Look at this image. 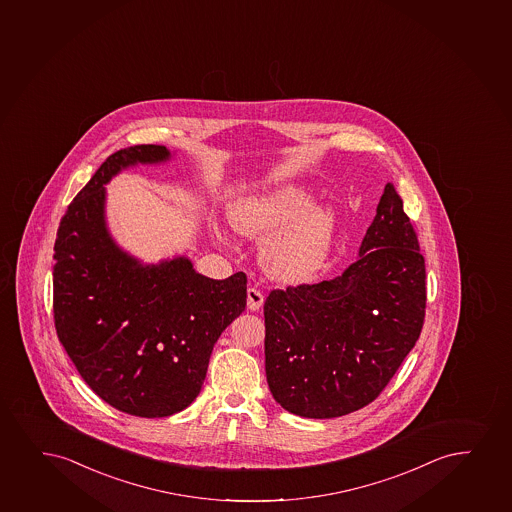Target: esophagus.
Here are the masks:
<instances>
[{
  "label": "esophagus",
  "instance_id": "1",
  "mask_svg": "<svg viewBox=\"0 0 512 512\" xmlns=\"http://www.w3.org/2000/svg\"><path fill=\"white\" fill-rule=\"evenodd\" d=\"M263 303H265V296L258 289L249 287L247 289V308L251 311H258L263 306Z\"/></svg>",
  "mask_w": 512,
  "mask_h": 512
}]
</instances>
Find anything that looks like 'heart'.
Listing matches in <instances>:
<instances>
[{
  "instance_id": "1",
  "label": "heart",
  "mask_w": 512,
  "mask_h": 512,
  "mask_svg": "<svg viewBox=\"0 0 512 512\" xmlns=\"http://www.w3.org/2000/svg\"><path fill=\"white\" fill-rule=\"evenodd\" d=\"M313 194L305 185H279L239 195L227 204V221L246 239H263L261 265L282 284H305L315 279L329 258L336 213L329 206H311Z\"/></svg>"
}]
</instances>
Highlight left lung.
Here are the masks:
<instances>
[{
  "instance_id": "left-lung-1",
  "label": "left lung",
  "mask_w": 512,
  "mask_h": 512,
  "mask_svg": "<svg viewBox=\"0 0 512 512\" xmlns=\"http://www.w3.org/2000/svg\"><path fill=\"white\" fill-rule=\"evenodd\" d=\"M424 310V258L388 183L358 256L339 277L266 298L265 370L275 402L308 419L374 402L421 336Z\"/></svg>"
}]
</instances>
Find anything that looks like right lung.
Segmentation results:
<instances>
[{
	"mask_svg": "<svg viewBox=\"0 0 512 512\" xmlns=\"http://www.w3.org/2000/svg\"><path fill=\"white\" fill-rule=\"evenodd\" d=\"M175 154L135 145L107 157L67 207L53 249L60 343L104 402L147 419L194 402L214 343L246 310L244 273L209 279L185 254L145 263L110 233L105 185L126 169L166 164Z\"/></svg>",
	"mask_w": 512,
	"mask_h": 512,
	"instance_id": "right-lung-1",
	"label": "right lung"
}]
</instances>
